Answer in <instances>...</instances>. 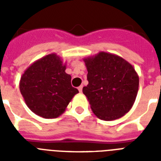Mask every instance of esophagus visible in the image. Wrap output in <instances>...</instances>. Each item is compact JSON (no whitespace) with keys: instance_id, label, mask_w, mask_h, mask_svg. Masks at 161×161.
<instances>
[{"instance_id":"1","label":"esophagus","mask_w":161,"mask_h":161,"mask_svg":"<svg viewBox=\"0 0 161 161\" xmlns=\"http://www.w3.org/2000/svg\"><path fill=\"white\" fill-rule=\"evenodd\" d=\"M78 91H79V93H82V91H83V86L82 85L79 86V87L78 88Z\"/></svg>"}]
</instances>
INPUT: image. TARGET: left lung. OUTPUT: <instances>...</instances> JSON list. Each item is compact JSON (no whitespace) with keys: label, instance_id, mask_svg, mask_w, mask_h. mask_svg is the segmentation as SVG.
<instances>
[{"label":"left lung","instance_id":"8db88e82","mask_svg":"<svg viewBox=\"0 0 161 161\" xmlns=\"http://www.w3.org/2000/svg\"><path fill=\"white\" fill-rule=\"evenodd\" d=\"M83 61L88 84L83 93L93 114L106 121L123 117L132 108L139 90L135 68L119 56L104 52Z\"/></svg>","mask_w":161,"mask_h":161}]
</instances>
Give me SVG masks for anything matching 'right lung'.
I'll return each instance as SVG.
<instances>
[{
    "label": "right lung",
    "mask_w": 161,
    "mask_h": 161,
    "mask_svg": "<svg viewBox=\"0 0 161 161\" xmlns=\"http://www.w3.org/2000/svg\"><path fill=\"white\" fill-rule=\"evenodd\" d=\"M66 64L52 53L27 68L20 80V91L30 109L44 119H55L65 111L73 96L78 93L71 85Z\"/></svg>",
    "instance_id": "obj_1"
}]
</instances>
